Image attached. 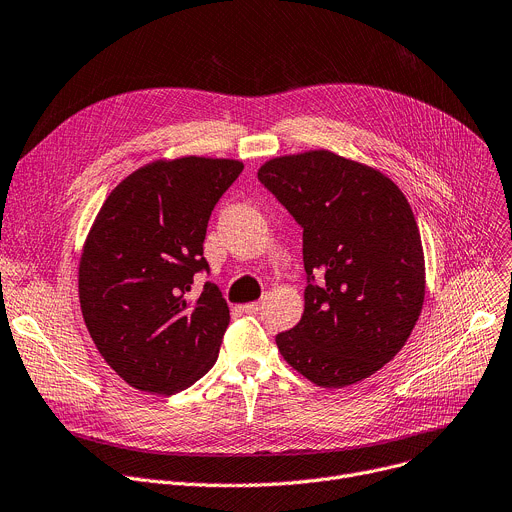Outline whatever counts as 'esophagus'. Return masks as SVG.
Segmentation results:
<instances>
[{"label":"esophagus","instance_id":"obj_1","mask_svg":"<svg viewBox=\"0 0 512 512\" xmlns=\"http://www.w3.org/2000/svg\"><path fill=\"white\" fill-rule=\"evenodd\" d=\"M260 305H262V303L254 301V303H246V305H242V309H244L246 313H258V311H260Z\"/></svg>","mask_w":512,"mask_h":512}]
</instances>
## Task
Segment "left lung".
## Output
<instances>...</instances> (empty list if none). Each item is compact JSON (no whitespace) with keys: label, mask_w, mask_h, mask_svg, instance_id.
Segmentation results:
<instances>
[{"label":"left lung","mask_w":512,"mask_h":512,"mask_svg":"<svg viewBox=\"0 0 512 512\" xmlns=\"http://www.w3.org/2000/svg\"><path fill=\"white\" fill-rule=\"evenodd\" d=\"M260 182L303 227L301 322L277 336L283 359L320 387L377 373L410 338L424 303L420 231L400 186L328 149L279 155Z\"/></svg>","instance_id":"left-lung-1"}]
</instances>
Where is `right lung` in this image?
Segmentation results:
<instances>
[{
    "mask_svg": "<svg viewBox=\"0 0 512 512\" xmlns=\"http://www.w3.org/2000/svg\"><path fill=\"white\" fill-rule=\"evenodd\" d=\"M244 170L240 160H153L116 184L84 242L77 291L102 359L131 387L172 396L217 361L229 307L217 285L192 295L209 264L213 207Z\"/></svg>",
    "mask_w": 512,
    "mask_h": 512,
    "instance_id": "add662e5",
    "label": "right lung"
}]
</instances>
